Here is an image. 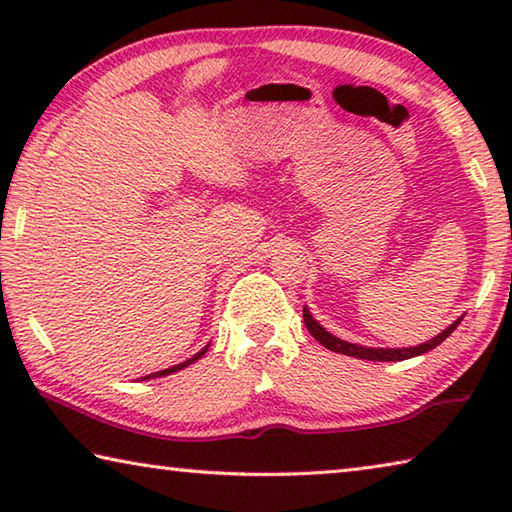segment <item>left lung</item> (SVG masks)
<instances>
[{"label": "left lung", "mask_w": 512, "mask_h": 512, "mask_svg": "<svg viewBox=\"0 0 512 512\" xmlns=\"http://www.w3.org/2000/svg\"><path fill=\"white\" fill-rule=\"evenodd\" d=\"M302 318H305V325L309 329V334L314 336L318 343H323L327 350L339 352V354H348V357H354V359H366V361H404V359H411V357H420V354L429 352V350L436 348V345L443 343L447 336L458 327V323L463 320V316L456 318L454 323L449 325L447 329H443V332H440L438 336H433V339H429L427 343L413 345V348H368V345L350 343V341L339 339V336L329 334L327 329L320 325L314 316H311V311H309L307 305L302 307Z\"/></svg>", "instance_id": "left-lung-1"}]
</instances>
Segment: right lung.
I'll list each match as a JSON object with an SVG mask.
<instances>
[{
	"instance_id": "1",
	"label": "right lung",
	"mask_w": 512,
	"mask_h": 512,
	"mask_svg": "<svg viewBox=\"0 0 512 512\" xmlns=\"http://www.w3.org/2000/svg\"><path fill=\"white\" fill-rule=\"evenodd\" d=\"M207 348H210V345H205V348L201 350V352H196L192 359H187V361H183V363H176V366H171V368H164V370H158V372H151V375H146V377H142V381L144 379H153V377H164V375H171V372H178V370H183V368H187L189 363H194V361H198L203 357V354L207 352Z\"/></svg>"
}]
</instances>
